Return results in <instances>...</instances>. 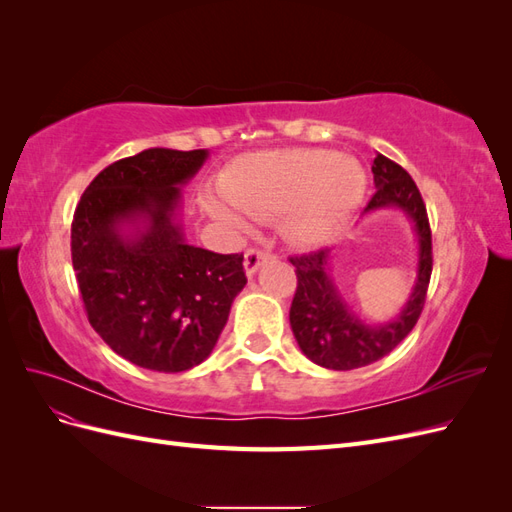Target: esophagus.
I'll return each mask as SVG.
<instances>
[{"label":"esophagus","instance_id":"esophagus-1","mask_svg":"<svg viewBox=\"0 0 512 512\" xmlns=\"http://www.w3.org/2000/svg\"><path fill=\"white\" fill-rule=\"evenodd\" d=\"M273 254L271 252H265V250H258V247H250V250L245 252V258H243V267H245V273L247 275H254L258 271V267L262 265V262L271 260Z\"/></svg>","mask_w":512,"mask_h":512}]
</instances>
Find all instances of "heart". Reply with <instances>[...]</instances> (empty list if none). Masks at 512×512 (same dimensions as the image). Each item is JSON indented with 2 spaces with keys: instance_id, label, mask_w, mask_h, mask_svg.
Listing matches in <instances>:
<instances>
[{
  "instance_id": "heart-1",
  "label": "heart",
  "mask_w": 512,
  "mask_h": 512,
  "mask_svg": "<svg viewBox=\"0 0 512 512\" xmlns=\"http://www.w3.org/2000/svg\"><path fill=\"white\" fill-rule=\"evenodd\" d=\"M361 166L333 149L297 147L243 156L228 166L220 192L247 218L269 220L288 213V237L303 245L327 241L365 196ZM215 220L241 228V218L218 198L207 200Z\"/></svg>"
}]
</instances>
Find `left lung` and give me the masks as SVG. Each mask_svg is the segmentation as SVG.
<instances>
[{"label":"left lung","mask_w":512,"mask_h":512,"mask_svg":"<svg viewBox=\"0 0 512 512\" xmlns=\"http://www.w3.org/2000/svg\"><path fill=\"white\" fill-rule=\"evenodd\" d=\"M371 173L376 192L363 213L389 207L401 209L412 222L418 239L416 282L401 314L391 322L369 327L339 294L329 269V250L290 256V262L297 267V292L290 305L292 333L309 361L335 371L376 363L404 342L423 312L433 267L429 218L414 179L382 153L374 158Z\"/></svg>","instance_id":"8db88e82"}]
</instances>
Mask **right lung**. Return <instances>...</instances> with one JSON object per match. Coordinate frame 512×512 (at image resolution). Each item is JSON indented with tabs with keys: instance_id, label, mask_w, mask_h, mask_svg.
<instances>
[{
	"instance_id": "add662e5",
	"label": "right lung",
	"mask_w": 512,
	"mask_h": 512,
	"mask_svg": "<svg viewBox=\"0 0 512 512\" xmlns=\"http://www.w3.org/2000/svg\"><path fill=\"white\" fill-rule=\"evenodd\" d=\"M207 156L153 147L117 160L87 185L72 220L89 324L123 359L164 374L207 359L247 284L243 254L194 247L175 222L181 185Z\"/></svg>"
}]
</instances>
